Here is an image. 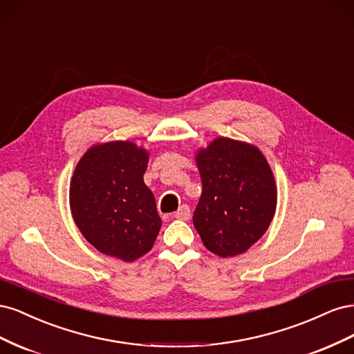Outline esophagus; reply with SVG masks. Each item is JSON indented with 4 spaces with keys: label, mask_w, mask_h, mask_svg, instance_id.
I'll use <instances>...</instances> for the list:
<instances>
[{
    "label": "esophagus",
    "mask_w": 354,
    "mask_h": 354,
    "mask_svg": "<svg viewBox=\"0 0 354 354\" xmlns=\"http://www.w3.org/2000/svg\"><path fill=\"white\" fill-rule=\"evenodd\" d=\"M174 217H176L177 220H185V221H187V220L190 218V208H189V205H181V207L178 208V211L174 214Z\"/></svg>",
    "instance_id": "obj_1"
}]
</instances>
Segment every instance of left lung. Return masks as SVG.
Masks as SVG:
<instances>
[{"label":"left lung","instance_id":"1","mask_svg":"<svg viewBox=\"0 0 354 354\" xmlns=\"http://www.w3.org/2000/svg\"><path fill=\"white\" fill-rule=\"evenodd\" d=\"M202 195L194 226L220 257L245 252L266 233L276 209L273 173L259 149L220 137L196 156Z\"/></svg>","mask_w":354,"mask_h":354}]
</instances>
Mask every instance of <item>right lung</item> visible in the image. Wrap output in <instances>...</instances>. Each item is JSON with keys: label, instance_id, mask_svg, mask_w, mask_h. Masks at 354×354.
Masks as SVG:
<instances>
[{"label": "right lung", "instance_id": "add662e5", "mask_svg": "<svg viewBox=\"0 0 354 354\" xmlns=\"http://www.w3.org/2000/svg\"><path fill=\"white\" fill-rule=\"evenodd\" d=\"M147 159V152L130 142L94 146L71 181L72 216L84 238L122 261L151 251L162 223L143 181Z\"/></svg>", "mask_w": 354, "mask_h": 354}]
</instances>
